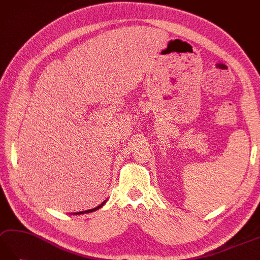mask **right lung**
Listing matches in <instances>:
<instances>
[{"label": "right lung", "mask_w": 260, "mask_h": 260, "mask_svg": "<svg viewBox=\"0 0 260 260\" xmlns=\"http://www.w3.org/2000/svg\"><path fill=\"white\" fill-rule=\"evenodd\" d=\"M105 203H106V201H104L103 202L100 206H98V207H95V208H93V209H88V210H84V212H78V213H74V215H82V214H88V213H92V212H95V210H98V209H100L101 207H103L105 205Z\"/></svg>", "instance_id": "right-lung-1"}]
</instances>
